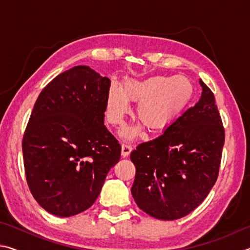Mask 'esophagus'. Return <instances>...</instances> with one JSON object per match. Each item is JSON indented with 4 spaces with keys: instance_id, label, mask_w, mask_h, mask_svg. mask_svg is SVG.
I'll return each mask as SVG.
<instances>
[{
    "instance_id": "esophagus-1",
    "label": "esophagus",
    "mask_w": 250,
    "mask_h": 250,
    "mask_svg": "<svg viewBox=\"0 0 250 250\" xmlns=\"http://www.w3.org/2000/svg\"><path fill=\"white\" fill-rule=\"evenodd\" d=\"M132 145H130L129 142H124L122 143V156H124V158H125V156H128L130 153H131V151H132Z\"/></svg>"
}]
</instances>
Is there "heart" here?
<instances>
[{
	"instance_id": "obj_1",
	"label": "heart",
	"mask_w": 250,
	"mask_h": 250,
	"mask_svg": "<svg viewBox=\"0 0 250 250\" xmlns=\"http://www.w3.org/2000/svg\"><path fill=\"white\" fill-rule=\"evenodd\" d=\"M194 92L192 83L184 76H151L146 79L126 80L122 88L111 83L105 99V117L109 124L120 125L129 113L130 99L140 101L137 117L141 124L151 131L166 126L182 109ZM126 137L135 130H126Z\"/></svg>"
}]
</instances>
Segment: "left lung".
Wrapping results in <instances>:
<instances>
[{
    "label": "left lung",
    "mask_w": 250,
    "mask_h": 250,
    "mask_svg": "<svg viewBox=\"0 0 250 250\" xmlns=\"http://www.w3.org/2000/svg\"><path fill=\"white\" fill-rule=\"evenodd\" d=\"M202 97L163 134L131 152L135 177L131 193L150 216L174 221L194 210L217 180L225 142L214 94L200 80Z\"/></svg>",
    "instance_id": "1"
}]
</instances>
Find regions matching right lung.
I'll return each instance as SVG.
<instances>
[{"mask_svg":"<svg viewBox=\"0 0 250 250\" xmlns=\"http://www.w3.org/2000/svg\"><path fill=\"white\" fill-rule=\"evenodd\" d=\"M110 79L76 66L47 83L23 135L25 175L48 213L74 216L94 204L121 146L104 125Z\"/></svg>","mask_w":250,"mask_h":250,"instance_id":"right-lung-1","label":"right lung"}]
</instances>
